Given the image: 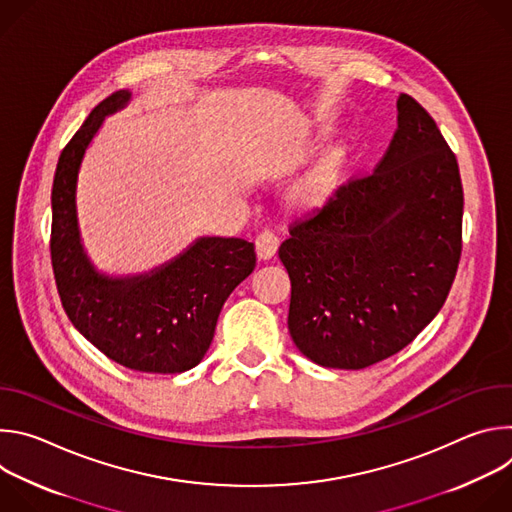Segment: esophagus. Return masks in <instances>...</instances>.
<instances>
[{
    "instance_id": "obj_1",
    "label": "esophagus",
    "mask_w": 512,
    "mask_h": 512,
    "mask_svg": "<svg viewBox=\"0 0 512 512\" xmlns=\"http://www.w3.org/2000/svg\"><path fill=\"white\" fill-rule=\"evenodd\" d=\"M277 247H279V239L271 229H263L255 239V249L261 259H271L277 253Z\"/></svg>"
}]
</instances>
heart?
Here are the masks:
<instances>
[{
	"label": "heart",
	"instance_id": "b5f03b06",
	"mask_svg": "<svg viewBox=\"0 0 512 512\" xmlns=\"http://www.w3.org/2000/svg\"><path fill=\"white\" fill-rule=\"evenodd\" d=\"M320 194H322V186H318V184H312V186L306 188V196H308L310 200H318Z\"/></svg>",
	"mask_w": 512,
	"mask_h": 512
}]
</instances>
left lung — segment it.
I'll return each mask as SVG.
<instances>
[{
  "label": "left lung",
  "instance_id": "obj_1",
  "mask_svg": "<svg viewBox=\"0 0 512 512\" xmlns=\"http://www.w3.org/2000/svg\"><path fill=\"white\" fill-rule=\"evenodd\" d=\"M377 168L291 221L279 259L291 279L287 326L328 369L358 371L403 350L442 310L462 255L458 160L407 93Z\"/></svg>",
  "mask_w": 512,
  "mask_h": 512
}]
</instances>
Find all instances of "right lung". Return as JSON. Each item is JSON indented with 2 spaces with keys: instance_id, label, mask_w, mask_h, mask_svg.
Returning <instances> with one entry per match:
<instances>
[{
  "instance_id": "obj_1",
  "label": "right lung",
  "mask_w": 512,
  "mask_h": 512,
  "mask_svg": "<svg viewBox=\"0 0 512 512\" xmlns=\"http://www.w3.org/2000/svg\"><path fill=\"white\" fill-rule=\"evenodd\" d=\"M127 101V91L103 99L58 158L52 271L68 320L107 358L141 373H184L202 360L223 304L255 269V245L235 237H206L152 275L131 279H109L93 269L77 229V174L105 115Z\"/></svg>"
}]
</instances>
